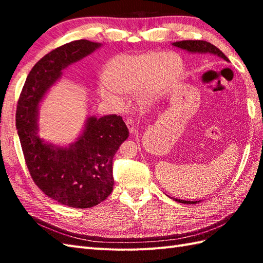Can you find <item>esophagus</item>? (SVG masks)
Masks as SVG:
<instances>
[{
    "label": "esophagus",
    "mask_w": 263,
    "mask_h": 263,
    "mask_svg": "<svg viewBox=\"0 0 263 263\" xmlns=\"http://www.w3.org/2000/svg\"><path fill=\"white\" fill-rule=\"evenodd\" d=\"M125 124H126V126H127V128H128V131H130L131 135H133V133L136 132V124H135V122H133L131 119H126V120H125Z\"/></svg>",
    "instance_id": "esophagus-1"
}]
</instances>
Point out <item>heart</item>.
I'll use <instances>...</instances> for the list:
<instances>
[{
  "label": "heart",
  "instance_id": "b5f03b06",
  "mask_svg": "<svg viewBox=\"0 0 263 263\" xmlns=\"http://www.w3.org/2000/svg\"><path fill=\"white\" fill-rule=\"evenodd\" d=\"M183 69L182 59L173 53L117 55L105 65V83L98 86V93L100 98L116 108L123 106L120 93L138 92L141 102H148L174 85L181 78Z\"/></svg>",
  "mask_w": 263,
  "mask_h": 263
}]
</instances>
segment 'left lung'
<instances>
[{
    "label": "left lung",
    "mask_w": 263,
    "mask_h": 263,
    "mask_svg": "<svg viewBox=\"0 0 263 263\" xmlns=\"http://www.w3.org/2000/svg\"><path fill=\"white\" fill-rule=\"evenodd\" d=\"M172 45L181 48V49H183V51L192 53V54L217 55L218 58L225 60L226 62H230V60L227 59L226 55L222 53L219 48H217L215 45H212V44H210L208 42H204V41H182V42L173 43ZM175 201H177V202H180V203H186V204H194V203L200 202V201H185V200H178V199H176Z\"/></svg>",
    "instance_id": "1"
}]
</instances>
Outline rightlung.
<instances>
[{
	"label": "right lung",
	"mask_w": 263,
	"mask_h": 263,
	"mask_svg": "<svg viewBox=\"0 0 263 263\" xmlns=\"http://www.w3.org/2000/svg\"><path fill=\"white\" fill-rule=\"evenodd\" d=\"M102 45L80 39L46 54L28 74L16 106V130L33 182L47 197L72 208H91L113 191V158L128 130L115 114L89 116L74 142L58 146L38 135L39 106L64 69Z\"/></svg>",
	"instance_id": "1"
}]
</instances>
